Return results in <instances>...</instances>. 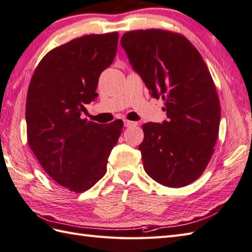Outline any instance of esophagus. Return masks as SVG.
I'll return each mask as SVG.
<instances>
[{"label": "esophagus", "mask_w": 252, "mask_h": 252, "mask_svg": "<svg viewBox=\"0 0 252 252\" xmlns=\"http://www.w3.org/2000/svg\"><path fill=\"white\" fill-rule=\"evenodd\" d=\"M137 123L136 122H133V121H130V120H125V126L129 127V126H136Z\"/></svg>", "instance_id": "34e87169"}]
</instances>
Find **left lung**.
Here are the masks:
<instances>
[{"label": "left lung", "instance_id": "left-lung-1", "mask_svg": "<svg viewBox=\"0 0 252 252\" xmlns=\"http://www.w3.org/2000/svg\"><path fill=\"white\" fill-rule=\"evenodd\" d=\"M120 43L168 121L142 126L144 170L158 183L183 187L206 170L215 152L221 108L210 71L196 47L178 32L127 31Z\"/></svg>", "mask_w": 252, "mask_h": 252}]
</instances>
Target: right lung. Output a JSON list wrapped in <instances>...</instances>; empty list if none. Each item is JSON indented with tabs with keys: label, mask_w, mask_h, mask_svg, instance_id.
I'll use <instances>...</instances> for the list:
<instances>
[{
	"label": "right lung",
	"mask_w": 252,
	"mask_h": 252,
	"mask_svg": "<svg viewBox=\"0 0 252 252\" xmlns=\"http://www.w3.org/2000/svg\"><path fill=\"white\" fill-rule=\"evenodd\" d=\"M118 32L89 34L51 50L32 74L27 93V141L56 183L83 192L105 175L122 120L99 125L82 119L97 97L100 73L117 53Z\"/></svg>",
	"instance_id": "right-lung-1"
}]
</instances>
